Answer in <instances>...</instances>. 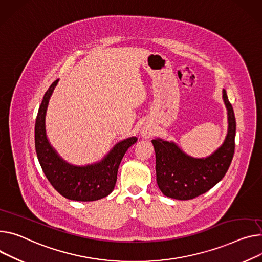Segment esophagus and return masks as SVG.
Segmentation results:
<instances>
[{
    "mask_svg": "<svg viewBox=\"0 0 262 262\" xmlns=\"http://www.w3.org/2000/svg\"><path fill=\"white\" fill-rule=\"evenodd\" d=\"M142 134H143V136H147V135H148V132H147L146 130H143V131H142Z\"/></svg>",
    "mask_w": 262,
    "mask_h": 262,
    "instance_id": "esophagus-1",
    "label": "esophagus"
}]
</instances>
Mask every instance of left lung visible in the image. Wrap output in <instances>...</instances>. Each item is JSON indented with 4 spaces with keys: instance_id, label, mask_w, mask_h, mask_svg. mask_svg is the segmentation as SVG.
Segmentation results:
<instances>
[{
    "instance_id": "1",
    "label": "left lung",
    "mask_w": 262,
    "mask_h": 262,
    "mask_svg": "<svg viewBox=\"0 0 262 262\" xmlns=\"http://www.w3.org/2000/svg\"><path fill=\"white\" fill-rule=\"evenodd\" d=\"M223 99L228 113V133L211 155L195 158L185 153L174 142L152 139L156 157V182L164 195L178 200L193 199L208 192L226 175L235 150L236 120L226 90Z\"/></svg>"
}]
</instances>
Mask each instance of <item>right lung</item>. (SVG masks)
Masks as SVG:
<instances>
[{
  "instance_id": "1",
  "label": "right lung",
  "mask_w": 262,
  "mask_h": 262,
  "mask_svg": "<svg viewBox=\"0 0 262 262\" xmlns=\"http://www.w3.org/2000/svg\"><path fill=\"white\" fill-rule=\"evenodd\" d=\"M58 79L51 84L39 106L34 130L35 150L44 174L62 196L75 201H94L108 196L114 189L117 170L127 150L137 142L132 136L118 142L99 162L75 166L64 160L49 143L46 133V113Z\"/></svg>"
}]
</instances>
